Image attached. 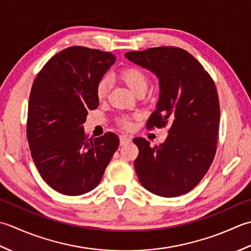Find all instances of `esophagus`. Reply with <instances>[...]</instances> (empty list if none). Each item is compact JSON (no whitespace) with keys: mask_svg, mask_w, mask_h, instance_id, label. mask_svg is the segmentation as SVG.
Instances as JSON below:
<instances>
[{"mask_svg":"<svg viewBox=\"0 0 251 251\" xmlns=\"http://www.w3.org/2000/svg\"><path fill=\"white\" fill-rule=\"evenodd\" d=\"M132 141V137L129 135H120V145L124 146Z\"/></svg>","mask_w":251,"mask_h":251,"instance_id":"esophagus-1","label":"esophagus"}]
</instances>
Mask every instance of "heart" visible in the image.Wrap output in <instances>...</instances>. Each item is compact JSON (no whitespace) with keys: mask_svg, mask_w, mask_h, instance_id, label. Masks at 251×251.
Here are the masks:
<instances>
[{"mask_svg":"<svg viewBox=\"0 0 251 251\" xmlns=\"http://www.w3.org/2000/svg\"><path fill=\"white\" fill-rule=\"evenodd\" d=\"M119 79L124 82L127 89H129L133 94L136 95L139 92H146L148 86V76L144 71L136 68V67H126L122 69L119 75ZM110 89V82L108 78H101L96 84V96L99 100H103L108 94ZM121 126L129 129L131 127V121L127 118H122L120 120Z\"/></svg>","mask_w":251,"mask_h":251,"instance_id":"obj_1","label":"heart"}]
</instances>
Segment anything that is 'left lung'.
<instances>
[{
    "label": "left lung",
    "mask_w": 251,
    "mask_h": 251,
    "mask_svg": "<svg viewBox=\"0 0 251 251\" xmlns=\"http://www.w3.org/2000/svg\"><path fill=\"white\" fill-rule=\"evenodd\" d=\"M126 57L159 80V99L148 126L170 130L166 141L151 147L142 137L134 168L141 184L161 197L192 191L210 168L217 151L220 124L218 92L213 80L186 50L173 47L127 52Z\"/></svg>",
    "instance_id": "1"
}]
</instances>
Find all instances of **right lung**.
I'll list each match as a JSON object with an SVG mask.
<instances>
[{
  "label": "right lung",
  "mask_w": 251,
  "mask_h": 251,
  "mask_svg": "<svg viewBox=\"0 0 251 251\" xmlns=\"http://www.w3.org/2000/svg\"><path fill=\"white\" fill-rule=\"evenodd\" d=\"M114 63L111 53L71 47L53 56L33 82L27 122L30 151L43 180L64 195L94 190L119 146L114 133L93 140L83 129L88 111L100 103L96 84Z\"/></svg>",
  "instance_id": "1"
}]
</instances>
